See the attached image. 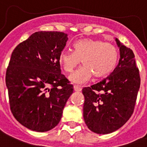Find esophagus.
Returning <instances> with one entry per match:
<instances>
[{
    "label": "esophagus",
    "instance_id": "34e87169",
    "mask_svg": "<svg viewBox=\"0 0 147 147\" xmlns=\"http://www.w3.org/2000/svg\"><path fill=\"white\" fill-rule=\"evenodd\" d=\"M74 89L76 92H81L82 91V88L78 86V85H74Z\"/></svg>",
    "mask_w": 147,
    "mask_h": 147
}]
</instances>
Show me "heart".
I'll return each mask as SVG.
<instances>
[{"instance_id":"b5f03b06","label":"heart","mask_w":147,"mask_h":147,"mask_svg":"<svg viewBox=\"0 0 147 147\" xmlns=\"http://www.w3.org/2000/svg\"><path fill=\"white\" fill-rule=\"evenodd\" d=\"M73 52L63 50L58 61L65 72L71 73L82 60L83 65L69 76L72 83L82 85L92 78L104 77L114 69L117 61V50L110 42L85 39L73 45Z\"/></svg>"}]
</instances>
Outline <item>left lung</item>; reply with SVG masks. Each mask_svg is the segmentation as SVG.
Wrapping results in <instances>:
<instances>
[{
    "mask_svg": "<svg viewBox=\"0 0 147 147\" xmlns=\"http://www.w3.org/2000/svg\"><path fill=\"white\" fill-rule=\"evenodd\" d=\"M115 41L120 51L116 68L109 76L83 88V117L88 128L98 134L118 130L130 119L140 85L139 69L132 49Z\"/></svg>",
    "mask_w": 147,
    "mask_h": 147,
    "instance_id": "8db88e82",
    "label": "left lung"
}]
</instances>
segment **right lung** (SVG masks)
Returning <instances> with one entry per match:
<instances>
[{
  "instance_id": "right-lung-1",
  "label": "right lung",
  "mask_w": 147,
  "mask_h": 147,
  "mask_svg": "<svg viewBox=\"0 0 147 147\" xmlns=\"http://www.w3.org/2000/svg\"><path fill=\"white\" fill-rule=\"evenodd\" d=\"M68 40L62 32L40 31L13 51L6 72L10 110L30 130L46 132L55 127L73 93L58 61Z\"/></svg>"
}]
</instances>
